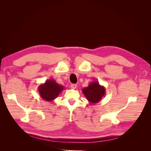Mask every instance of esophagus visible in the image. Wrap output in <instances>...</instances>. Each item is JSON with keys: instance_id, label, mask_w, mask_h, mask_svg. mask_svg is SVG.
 Wrapping results in <instances>:
<instances>
[{"instance_id": "34e87169", "label": "esophagus", "mask_w": 151, "mask_h": 151, "mask_svg": "<svg viewBox=\"0 0 151 151\" xmlns=\"http://www.w3.org/2000/svg\"><path fill=\"white\" fill-rule=\"evenodd\" d=\"M70 87H71L72 89H76V88H77V85L75 84H72L70 85Z\"/></svg>"}]
</instances>
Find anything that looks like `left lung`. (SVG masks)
Instances as JSON below:
<instances>
[{"label":"left lung","mask_w":151,"mask_h":151,"mask_svg":"<svg viewBox=\"0 0 151 151\" xmlns=\"http://www.w3.org/2000/svg\"><path fill=\"white\" fill-rule=\"evenodd\" d=\"M88 101L91 104L98 103L106 92L105 88L99 84L98 81L91 82L89 86L82 90Z\"/></svg>","instance_id":"8db88e82"}]
</instances>
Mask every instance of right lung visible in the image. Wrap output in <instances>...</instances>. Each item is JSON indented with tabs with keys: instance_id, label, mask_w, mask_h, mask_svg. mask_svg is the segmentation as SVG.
<instances>
[{
	"instance_id": "add662e5",
	"label": "right lung",
	"mask_w": 151,
	"mask_h": 151,
	"mask_svg": "<svg viewBox=\"0 0 151 151\" xmlns=\"http://www.w3.org/2000/svg\"><path fill=\"white\" fill-rule=\"evenodd\" d=\"M38 92L45 101H52L64 89V87L58 84L53 79H48L38 86Z\"/></svg>"
}]
</instances>
